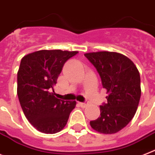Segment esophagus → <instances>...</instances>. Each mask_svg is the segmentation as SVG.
Segmentation results:
<instances>
[{
  "label": "esophagus",
  "mask_w": 155,
  "mask_h": 155,
  "mask_svg": "<svg viewBox=\"0 0 155 155\" xmlns=\"http://www.w3.org/2000/svg\"><path fill=\"white\" fill-rule=\"evenodd\" d=\"M79 104L81 108H85L88 105V103L87 102H79Z\"/></svg>",
  "instance_id": "esophagus-1"
}]
</instances>
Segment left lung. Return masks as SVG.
Wrapping results in <instances>:
<instances>
[{
	"label": "left lung",
	"mask_w": 155,
	"mask_h": 155,
	"mask_svg": "<svg viewBox=\"0 0 155 155\" xmlns=\"http://www.w3.org/2000/svg\"><path fill=\"white\" fill-rule=\"evenodd\" d=\"M97 69L108 96L100 106L101 115L90 121L95 131L103 134L118 132L132 120L141 97L140 75L131 59L116 52L85 54Z\"/></svg>",
	"instance_id": "1"
}]
</instances>
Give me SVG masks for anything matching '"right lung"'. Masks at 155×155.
Segmentation results:
<instances>
[{"label": "right lung", "instance_id": "right-lung-1", "mask_svg": "<svg viewBox=\"0 0 155 155\" xmlns=\"http://www.w3.org/2000/svg\"><path fill=\"white\" fill-rule=\"evenodd\" d=\"M78 53L43 50L21 59L17 73L18 98L28 120L40 132L61 131L76 106V101L56 98L54 86L65 62Z\"/></svg>", "mask_w": 155, "mask_h": 155}]
</instances>
